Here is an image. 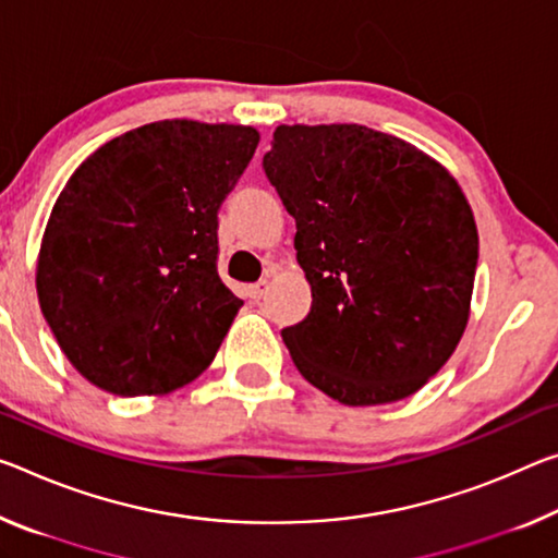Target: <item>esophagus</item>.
Listing matches in <instances>:
<instances>
[{"label":"esophagus","instance_id":"1","mask_svg":"<svg viewBox=\"0 0 558 558\" xmlns=\"http://www.w3.org/2000/svg\"><path fill=\"white\" fill-rule=\"evenodd\" d=\"M268 288H270L268 280H258V282H255V286L247 288V295H251L255 303H258V300H263L265 293H268Z\"/></svg>","mask_w":558,"mask_h":558}]
</instances>
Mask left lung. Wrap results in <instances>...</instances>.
<instances>
[{
  "mask_svg": "<svg viewBox=\"0 0 558 558\" xmlns=\"http://www.w3.org/2000/svg\"><path fill=\"white\" fill-rule=\"evenodd\" d=\"M263 171L313 293L282 330L300 375L350 407L417 392L470 320L480 235L454 175L360 123L278 126Z\"/></svg>",
  "mask_w": 558,
  "mask_h": 558,
  "instance_id": "8db88e82",
  "label": "left lung"
}]
</instances>
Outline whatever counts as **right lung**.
<instances>
[{"instance_id": "add662e5", "label": "right lung", "mask_w": 558, "mask_h": 558, "mask_svg": "<svg viewBox=\"0 0 558 558\" xmlns=\"http://www.w3.org/2000/svg\"><path fill=\"white\" fill-rule=\"evenodd\" d=\"M253 126L156 121L86 158L51 208L41 313L88 383L119 397L196 379L243 300L218 276V208L258 148Z\"/></svg>"}]
</instances>
